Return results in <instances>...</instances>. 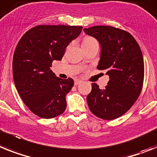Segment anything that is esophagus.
<instances>
[{
  "label": "esophagus",
  "mask_w": 157,
  "mask_h": 157,
  "mask_svg": "<svg viewBox=\"0 0 157 157\" xmlns=\"http://www.w3.org/2000/svg\"><path fill=\"white\" fill-rule=\"evenodd\" d=\"M81 82H82V81H81L80 80H75L74 84H75V85H78V84H80Z\"/></svg>",
  "instance_id": "1"
}]
</instances>
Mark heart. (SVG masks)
<instances>
[{
	"mask_svg": "<svg viewBox=\"0 0 157 157\" xmlns=\"http://www.w3.org/2000/svg\"><path fill=\"white\" fill-rule=\"evenodd\" d=\"M95 46H99V43H98L97 40H96L95 38L92 37V36H85V37L83 39L82 46L83 48H84V50Z\"/></svg>",
	"mask_w": 157,
	"mask_h": 157,
	"instance_id": "b5f03b06",
	"label": "heart"
}]
</instances>
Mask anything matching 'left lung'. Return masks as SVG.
I'll list each match as a JSON object with an SVG mask.
<instances>
[{
	"mask_svg": "<svg viewBox=\"0 0 157 157\" xmlns=\"http://www.w3.org/2000/svg\"><path fill=\"white\" fill-rule=\"evenodd\" d=\"M84 31L100 43L97 69L107 70L109 76L103 89L92 84L87 96L88 107L102 119L119 118L131 108L142 89L144 69L141 48L129 32L111 26H94Z\"/></svg>",
	"mask_w": 157,
	"mask_h": 157,
	"instance_id": "left-lung-1",
	"label": "left lung"
}]
</instances>
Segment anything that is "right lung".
I'll return each instance as SVG.
<instances>
[{
	"label": "right lung",
	"mask_w": 157,
	"mask_h": 157,
	"mask_svg": "<svg viewBox=\"0 0 157 157\" xmlns=\"http://www.w3.org/2000/svg\"><path fill=\"white\" fill-rule=\"evenodd\" d=\"M82 26L39 25L24 34L15 50L13 80L24 104L43 118L58 116L66 108L65 95L73 88L72 78L57 77L50 67L62 60L71 41Z\"/></svg>",
	"instance_id": "right-lung-1"
}]
</instances>
